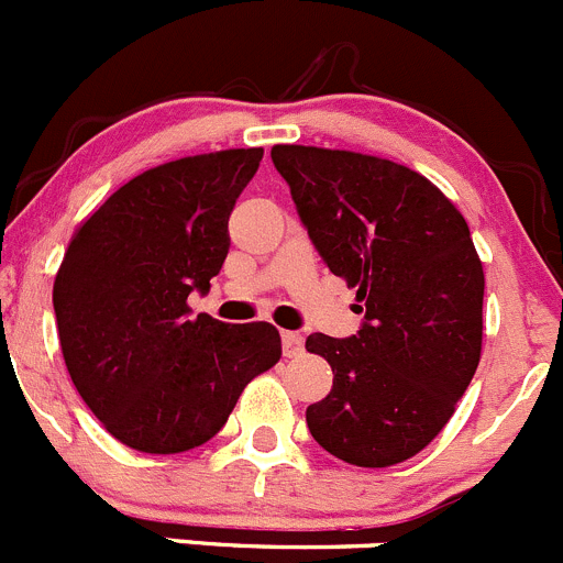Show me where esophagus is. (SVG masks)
<instances>
[{
    "instance_id": "34e87169",
    "label": "esophagus",
    "mask_w": 563,
    "mask_h": 563,
    "mask_svg": "<svg viewBox=\"0 0 563 563\" xmlns=\"http://www.w3.org/2000/svg\"><path fill=\"white\" fill-rule=\"evenodd\" d=\"M280 340H283V354H286L288 360H294V356H302V351H305L302 334H299V332H283Z\"/></svg>"
}]
</instances>
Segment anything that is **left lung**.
<instances>
[{
	"mask_svg": "<svg viewBox=\"0 0 563 563\" xmlns=\"http://www.w3.org/2000/svg\"><path fill=\"white\" fill-rule=\"evenodd\" d=\"M272 163L365 316L351 338L305 343L334 373L305 411L310 433L351 465L402 463L450 422L479 365L485 272L468 223L424 176L382 157L286 144Z\"/></svg>",
	"mask_w": 563,
	"mask_h": 563,
	"instance_id": "obj_1",
	"label": "left lung"
}]
</instances>
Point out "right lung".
Listing matches in <instances>:
<instances>
[{
	"label": "right lung",
	"instance_id": "1",
	"mask_svg": "<svg viewBox=\"0 0 563 563\" xmlns=\"http://www.w3.org/2000/svg\"><path fill=\"white\" fill-rule=\"evenodd\" d=\"M264 150L150 168L76 231L54 280L67 373L108 433L174 455L225 424L242 389L280 360L272 323L190 316L229 255V218Z\"/></svg>",
	"mask_w": 563,
	"mask_h": 563
}]
</instances>
